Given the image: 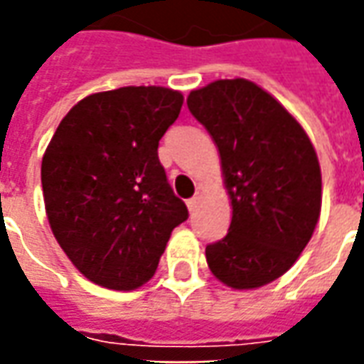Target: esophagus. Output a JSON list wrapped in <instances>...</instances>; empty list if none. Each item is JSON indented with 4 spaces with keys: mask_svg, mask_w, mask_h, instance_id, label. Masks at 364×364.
Instances as JSON below:
<instances>
[{
    "mask_svg": "<svg viewBox=\"0 0 364 364\" xmlns=\"http://www.w3.org/2000/svg\"><path fill=\"white\" fill-rule=\"evenodd\" d=\"M198 203H200V195H195V197L187 200V208H189V213H195V210H197Z\"/></svg>",
    "mask_w": 364,
    "mask_h": 364,
    "instance_id": "obj_1",
    "label": "esophagus"
}]
</instances>
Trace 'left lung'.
I'll return each instance as SVG.
<instances>
[{
    "instance_id": "left-lung-1",
    "label": "left lung",
    "mask_w": 364,
    "mask_h": 364,
    "mask_svg": "<svg viewBox=\"0 0 364 364\" xmlns=\"http://www.w3.org/2000/svg\"><path fill=\"white\" fill-rule=\"evenodd\" d=\"M187 105L218 148L232 205L228 234L206 245L208 269L230 289H259L296 263L316 230V150L300 122L244 77L191 91Z\"/></svg>"
}]
</instances>
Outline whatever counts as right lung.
Segmentation results:
<instances>
[{
	"instance_id": "1",
	"label": "right lung",
	"mask_w": 364,
	"mask_h": 364,
	"mask_svg": "<svg viewBox=\"0 0 364 364\" xmlns=\"http://www.w3.org/2000/svg\"><path fill=\"white\" fill-rule=\"evenodd\" d=\"M183 107L181 91L128 85L83 97L43 156L44 208L75 269L99 287L148 282L187 206L158 158Z\"/></svg>"
}]
</instances>
